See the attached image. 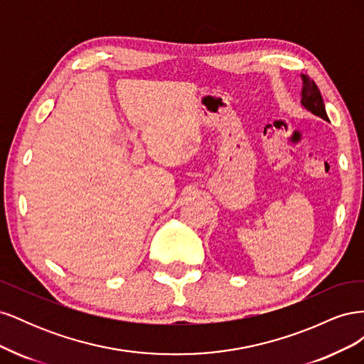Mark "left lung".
Segmentation results:
<instances>
[{
  "mask_svg": "<svg viewBox=\"0 0 364 364\" xmlns=\"http://www.w3.org/2000/svg\"><path fill=\"white\" fill-rule=\"evenodd\" d=\"M301 79H302V105L308 109V111H311L314 115L321 117L323 119H328L326 111H325V105H323V98L321 91H318L317 85L314 83L313 79L310 77L301 74Z\"/></svg>",
  "mask_w": 364,
  "mask_h": 364,
  "instance_id": "8db88e82",
  "label": "left lung"
}]
</instances>
